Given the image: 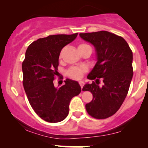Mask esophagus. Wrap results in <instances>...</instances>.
Returning <instances> with one entry per match:
<instances>
[{
    "label": "esophagus",
    "mask_w": 148,
    "mask_h": 148,
    "mask_svg": "<svg viewBox=\"0 0 148 148\" xmlns=\"http://www.w3.org/2000/svg\"><path fill=\"white\" fill-rule=\"evenodd\" d=\"M79 84H80V86H81V88H82L83 86H84V81H79Z\"/></svg>",
    "instance_id": "1"
}]
</instances>
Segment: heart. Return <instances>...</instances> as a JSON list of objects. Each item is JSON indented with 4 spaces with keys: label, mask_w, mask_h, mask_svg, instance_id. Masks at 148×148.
Segmentation results:
<instances>
[{
    "label": "heart",
    "mask_w": 148,
    "mask_h": 148,
    "mask_svg": "<svg viewBox=\"0 0 148 148\" xmlns=\"http://www.w3.org/2000/svg\"><path fill=\"white\" fill-rule=\"evenodd\" d=\"M86 47H90L89 45H86V44H80L78 46V49H83V48H86ZM61 53L60 54V58H61ZM86 69L84 68H80V67H72V68H70L68 70V72H67V74H68V76L69 77L72 78V79H79L80 78H81L83 76V74H84V73L86 72Z\"/></svg>",
    "instance_id": "heart-1"
}]
</instances>
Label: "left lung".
Listing matches in <instances>:
<instances>
[{
    "instance_id": "1",
    "label": "left lung",
    "mask_w": 148,
    "mask_h": 148,
    "mask_svg": "<svg viewBox=\"0 0 148 148\" xmlns=\"http://www.w3.org/2000/svg\"><path fill=\"white\" fill-rule=\"evenodd\" d=\"M79 35L94 46L97 57L95 65L87 76L95 82L83 88L93 96L86 104V111L95 118H107L118 111L128 93L133 77V53L125 39L108 31ZM100 77L103 79L102 86L97 85Z\"/></svg>"
}]
</instances>
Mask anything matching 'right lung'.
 Returning <instances> with one entry per match:
<instances>
[{
    "instance_id": "obj_1",
    "label": "right lung",
    "mask_w": 148,
    "mask_h": 148,
    "mask_svg": "<svg viewBox=\"0 0 148 148\" xmlns=\"http://www.w3.org/2000/svg\"><path fill=\"white\" fill-rule=\"evenodd\" d=\"M77 35H53L40 38L30 44L25 52L22 63L25 94L35 113L49 123L64 120L68 115L71 99L81 91L79 83L69 79L60 88L53 85L54 76L58 74L61 50L74 41Z\"/></svg>"
}]
</instances>
